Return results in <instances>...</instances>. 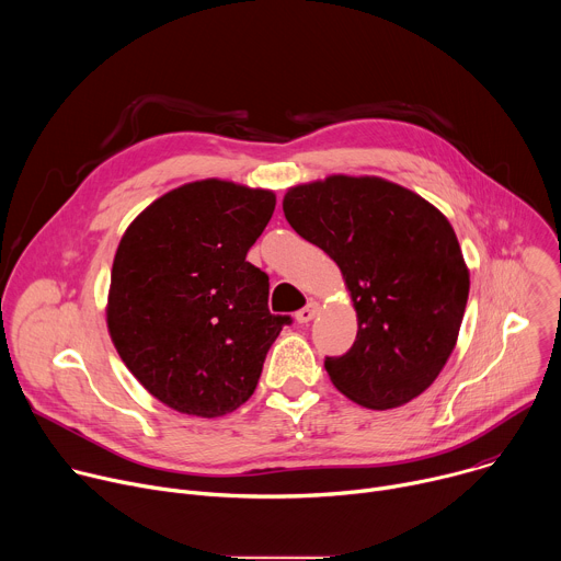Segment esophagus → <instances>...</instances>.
Listing matches in <instances>:
<instances>
[{"label": "esophagus", "instance_id": "esophagus-1", "mask_svg": "<svg viewBox=\"0 0 561 561\" xmlns=\"http://www.w3.org/2000/svg\"><path fill=\"white\" fill-rule=\"evenodd\" d=\"M317 312H319V301H308L301 310H297L295 319L299 324H308V322H312Z\"/></svg>", "mask_w": 561, "mask_h": 561}]
</instances>
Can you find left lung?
<instances>
[{
    "instance_id": "8db88e82",
    "label": "left lung",
    "mask_w": 561,
    "mask_h": 561,
    "mask_svg": "<svg viewBox=\"0 0 561 561\" xmlns=\"http://www.w3.org/2000/svg\"><path fill=\"white\" fill-rule=\"evenodd\" d=\"M288 224L342 271L357 337L324 366L355 404L386 411L420 397L446 366L466 310L470 273L446 215L373 175L297 184Z\"/></svg>"
}]
</instances>
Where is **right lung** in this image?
<instances>
[{
    "label": "right lung",
    "mask_w": 561,
    "mask_h": 561,
    "mask_svg": "<svg viewBox=\"0 0 561 561\" xmlns=\"http://www.w3.org/2000/svg\"><path fill=\"white\" fill-rule=\"evenodd\" d=\"M273 210V191L210 178L157 197L122 234L108 335L135 379L182 415L247 404L290 324L268 310V275L247 262Z\"/></svg>",
    "instance_id": "add662e5"
}]
</instances>
